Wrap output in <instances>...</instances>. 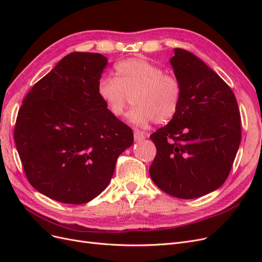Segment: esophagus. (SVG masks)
<instances>
[{
    "mask_svg": "<svg viewBox=\"0 0 262 262\" xmlns=\"http://www.w3.org/2000/svg\"><path fill=\"white\" fill-rule=\"evenodd\" d=\"M133 136H134V141H136V142H139V141H142V140L145 139V134L143 132L139 131V130H134Z\"/></svg>",
    "mask_w": 262,
    "mask_h": 262,
    "instance_id": "esophagus-1",
    "label": "esophagus"
}]
</instances>
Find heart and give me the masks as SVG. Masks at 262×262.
I'll use <instances>...</instances> for the list:
<instances>
[{
	"label": "heart",
	"instance_id": "heart-1",
	"mask_svg": "<svg viewBox=\"0 0 262 262\" xmlns=\"http://www.w3.org/2000/svg\"><path fill=\"white\" fill-rule=\"evenodd\" d=\"M115 75L102 76L97 84L98 97L110 115L121 118L131 96L134 107L129 121L141 128L153 121L168 122L178 113L182 87L176 75L141 58L116 63Z\"/></svg>",
	"mask_w": 262,
	"mask_h": 262
}]
</instances>
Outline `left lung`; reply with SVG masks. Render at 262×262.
Wrapping results in <instances>:
<instances>
[{"instance_id": "1", "label": "left lung", "mask_w": 262, "mask_h": 262, "mask_svg": "<svg viewBox=\"0 0 262 262\" xmlns=\"http://www.w3.org/2000/svg\"><path fill=\"white\" fill-rule=\"evenodd\" d=\"M173 51L181 102L169 123L150 134L157 152L149 175L164 192L193 199L228 177L242 140L241 114L231 87L213 70L191 52Z\"/></svg>"}]
</instances>
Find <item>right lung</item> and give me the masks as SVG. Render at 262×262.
Here are the masks:
<instances>
[{"instance_id": "add662e5", "label": "right lung", "mask_w": 262, "mask_h": 262, "mask_svg": "<svg viewBox=\"0 0 262 262\" xmlns=\"http://www.w3.org/2000/svg\"><path fill=\"white\" fill-rule=\"evenodd\" d=\"M107 62L99 53H70L23 100L14 140L24 171L55 201L96 198L112 180L118 156L133 143L132 130L98 97Z\"/></svg>"}]
</instances>
